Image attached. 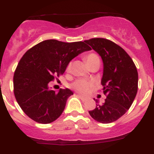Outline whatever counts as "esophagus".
Segmentation results:
<instances>
[{"label":"esophagus","mask_w":154,"mask_h":154,"mask_svg":"<svg viewBox=\"0 0 154 154\" xmlns=\"http://www.w3.org/2000/svg\"><path fill=\"white\" fill-rule=\"evenodd\" d=\"M78 96H79V97L80 98V99H81V100H82V101L85 102V101H86V100H87V99H86V98H85V97H83V96H80V95H78Z\"/></svg>","instance_id":"34e87169"}]
</instances>
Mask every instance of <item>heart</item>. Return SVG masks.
Instances as JSON below:
<instances>
[{
	"label": "heart",
	"instance_id": "obj_1",
	"mask_svg": "<svg viewBox=\"0 0 154 154\" xmlns=\"http://www.w3.org/2000/svg\"><path fill=\"white\" fill-rule=\"evenodd\" d=\"M85 59L89 66H90L92 64L96 63V62H99V63L100 62L99 57L98 56V55H96V53L93 52L87 54L85 56ZM71 65H72V64L69 63V65L67 66L68 71L70 70ZM93 82L92 81H90V80L79 79L75 80L71 85V87H72V89H74L75 91H76L79 93L82 94V95H86V94H88L90 92L91 89L93 87Z\"/></svg>",
	"mask_w": 154,
	"mask_h": 154
}]
</instances>
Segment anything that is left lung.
<instances>
[{
  "mask_svg": "<svg viewBox=\"0 0 154 154\" xmlns=\"http://www.w3.org/2000/svg\"><path fill=\"white\" fill-rule=\"evenodd\" d=\"M101 56L103 75L101 84L106 99L103 104L94 99L96 108L89 111L95 120L110 123L124 115L130 108L138 89V72L135 64L123 48L103 38L85 40Z\"/></svg>",
  "mask_w": 154,
  "mask_h": 154,
  "instance_id": "left-lung-1",
  "label": "left lung"
}]
</instances>
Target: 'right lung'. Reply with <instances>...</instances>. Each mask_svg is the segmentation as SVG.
Listing matches in <instances>:
<instances>
[{
    "label": "right lung",
    "mask_w": 154,
    "mask_h": 154,
    "mask_svg": "<svg viewBox=\"0 0 154 154\" xmlns=\"http://www.w3.org/2000/svg\"><path fill=\"white\" fill-rule=\"evenodd\" d=\"M89 50L91 48L84 42L68 43L50 39L24 53L14 74V93L28 117L47 124L62 115L73 92L69 89L56 92L48 88V84L63 75L72 59Z\"/></svg>",
    "instance_id": "right-lung-1"
}]
</instances>
